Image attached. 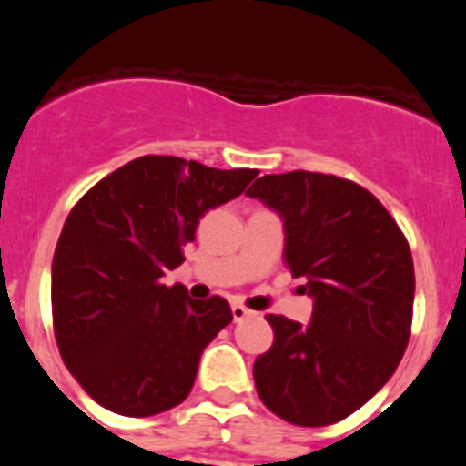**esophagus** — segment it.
<instances>
[{
    "label": "esophagus",
    "instance_id": "esophagus-1",
    "mask_svg": "<svg viewBox=\"0 0 466 466\" xmlns=\"http://www.w3.org/2000/svg\"><path fill=\"white\" fill-rule=\"evenodd\" d=\"M230 310H233V319H236V322H242L245 317H252L254 315V312L249 310V308L242 306V303H233V306H230Z\"/></svg>",
    "mask_w": 466,
    "mask_h": 466
}]
</instances>
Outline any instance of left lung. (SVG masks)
<instances>
[{
  "instance_id": "8db88e82",
  "label": "left lung",
  "mask_w": 466,
  "mask_h": 466,
  "mask_svg": "<svg viewBox=\"0 0 466 466\" xmlns=\"http://www.w3.org/2000/svg\"><path fill=\"white\" fill-rule=\"evenodd\" d=\"M284 221V263L312 299L308 327L266 315L275 340L254 385L278 418L324 427L361 409L397 371L413 322L409 242L373 193L322 172L266 175L247 191Z\"/></svg>"
}]
</instances>
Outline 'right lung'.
I'll return each instance as SVG.
<instances>
[{"instance_id": "right-lung-1", "label": "right lung", "mask_w": 466, "mask_h": 466, "mask_svg": "<svg viewBox=\"0 0 466 466\" xmlns=\"http://www.w3.org/2000/svg\"><path fill=\"white\" fill-rule=\"evenodd\" d=\"M257 175L142 156L74 205L53 257V329L69 373L106 410L149 418L188 397L233 312L221 296L196 300L160 278L182 266L203 214Z\"/></svg>"}]
</instances>
